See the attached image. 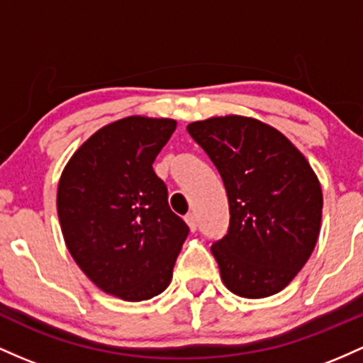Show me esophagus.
Segmentation results:
<instances>
[{"label": "esophagus", "mask_w": 363, "mask_h": 363, "mask_svg": "<svg viewBox=\"0 0 363 363\" xmlns=\"http://www.w3.org/2000/svg\"><path fill=\"white\" fill-rule=\"evenodd\" d=\"M185 221H186V225H189L190 230H192V231L197 230V214L189 213L185 216Z\"/></svg>", "instance_id": "34e87169"}]
</instances>
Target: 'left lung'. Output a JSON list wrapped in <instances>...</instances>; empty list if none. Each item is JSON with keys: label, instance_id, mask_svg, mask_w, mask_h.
Masks as SVG:
<instances>
[{"label": "left lung", "instance_id": "left-lung-1", "mask_svg": "<svg viewBox=\"0 0 363 363\" xmlns=\"http://www.w3.org/2000/svg\"><path fill=\"white\" fill-rule=\"evenodd\" d=\"M214 162L230 202V226L213 252L226 288L243 298L283 290L311 257L323 190L303 154L283 133L247 116L190 123Z\"/></svg>", "mask_w": 363, "mask_h": 363}]
</instances>
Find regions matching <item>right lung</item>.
I'll return each instance as SVG.
<instances>
[{"instance_id": "right-lung-1", "label": "right lung", "mask_w": 363, "mask_h": 363, "mask_svg": "<svg viewBox=\"0 0 363 363\" xmlns=\"http://www.w3.org/2000/svg\"><path fill=\"white\" fill-rule=\"evenodd\" d=\"M177 128L128 116L97 130L65 166L58 218L73 260L97 288L142 302L168 288L189 235L152 162Z\"/></svg>"}]
</instances>
